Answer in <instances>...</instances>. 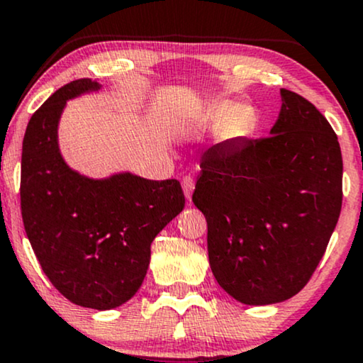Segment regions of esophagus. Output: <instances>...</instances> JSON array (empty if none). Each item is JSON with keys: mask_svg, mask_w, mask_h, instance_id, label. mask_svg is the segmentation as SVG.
I'll list each match as a JSON object with an SVG mask.
<instances>
[{"mask_svg": "<svg viewBox=\"0 0 363 363\" xmlns=\"http://www.w3.org/2000/svg\"><path fill=\"white\" fill-rule=\"evenodd\" d=\"M194 179H192L191 176H186L182 177V189H184V196L187 201H191V196H192V191H194Z\"/></svg>", "mask_w": 363, "mask_h": 363, "instance_id": "esophagus-1", "label": "esophagus"}]
</instances>
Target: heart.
Here are the masks:
<instances>
[{
  "instance_id": "b5f03b06",
  "label": "heart",
  "mask_w": 363,
  "mask_h": 363,
  "mask_svg": "<svg viewBox=\"0 0 363 363\" xmlns=\"http://www.w3.org/2000/svg\"><path fill=\"white\" fill-rule=\"evenodd\" d=\"M252 111L245 106L235 108L232 103H216L204 113V121L220 123V134L224 138H239L252 124Z\"/></svg>"
}]
</instances>
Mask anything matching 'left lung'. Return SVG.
I'll use <instances>...</instances> for the list:
<instances>
[{
	"label": "left lung",
	"instance_id": "8db88e82",
	"mask_svg": "<svg viewBox=\"0 0 363 363\" xmlns=\"http://www.w3.org/2000/svg\"><path fill=\"white\" fill-rule=\"evenodd\" d=\"M280 96L270 136L207 151L192 194L207 220L212 274L247 306L287 301L306 287L342 209L337 134L311 101L289 89Z\"/></svg>",
	"mask_w": 363,
	"mask_h": 363
}]
</instances>
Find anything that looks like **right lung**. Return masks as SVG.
<instances>
[{"label": "right lung", "mask_w": 363, "mask_h": 363, "mask_svg": "<svg viewBox=\"0 0 363 363\" xmlns=\"http://www.w3.org/2000/svg\"><path fill=\"white\" fill-rule=\"evenodd\" d=\"M99 89L88 77L71 81L31 116L23 139L21 216L38 262L76 306L109 311L139 291L154 238L184 209L176 179L119 174L93 181L71 171L57 149L66 101Z\"/></svg>", "instance_id": "obj_1"}]
</instances>
